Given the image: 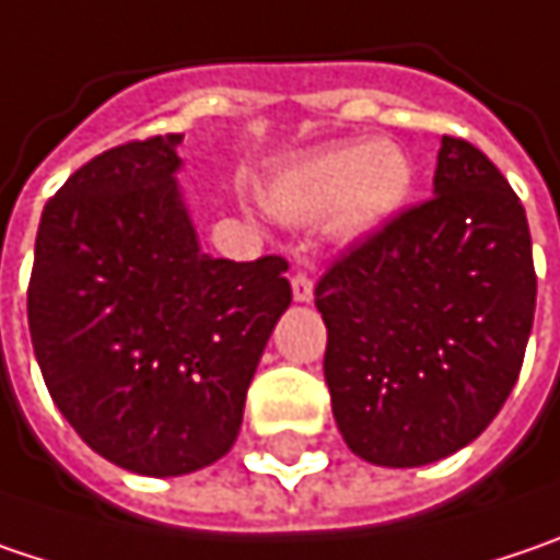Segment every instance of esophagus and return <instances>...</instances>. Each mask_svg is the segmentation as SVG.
Wrapping results in <instances>:
<instances>
[{
	"label": "esophagus",
	"mask_w": 560,
	"mask_h": 560,
	"mask_svg": "<svg viewBox=\"0 0 560 560\" xmlns=\"http://www.w3.org/2000/svg\"><path fill=\"white\" fill-rule=\"evenodd\" d=\"M291 294H294V301H301V304H307L313 298V279L307 272H291Z\"/></svg>",
	"instance_id": "34e87169"
}]
</instances>
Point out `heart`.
Here are the masks:
<instances>
[{
    "label": "heart",
    "instance_id": "obj_1",
    "mask_svg": "<svg viewBox=\"0 0 560 560\" xmlns=\"http://www.w3.org/2000/svg\"><path fill=\"white\" fill-rule=\"evenodd\" d=\"M411 161L396 142H336L294 158L269 186L272 209L288 221L332 212L339 234H368L402 209Z\"/></svg>",
    "mask_w": 560,
    "mask_h": 560
}]
</instances>
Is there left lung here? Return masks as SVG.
<instances>
[{
    "label": "left lung",
    "mask_w": 560,
    "mask_h": 560,
    "mask_svg": "<svg viewBox=\"0 0 560 560\" xmlns=\"http://www.w3.org/2000/svg\"><path fill=\"white\" fill-rule=\"evenodd\" d=\"M336 424L374 466H428L472 444L508 402L536 313L520 196L444 136L434 196L393 214L313 288Z\"/></svg>",
    "instance_id": "obj_1"
}]
</instances>
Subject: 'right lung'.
<instances>
[{"instance_id":"1","label":"right lung","mask_w":560,"mask_h":560,"mask_svg":"<svg viewBox=\"0 0 560 560\" xmlns=\"http://www.w3.org/2000/svg\"><path fill=\"white\" fill-rule=\"evenodd\" d=\"M183 136L79 167L44 206L27 326L84 444L139 476H186L241 431L247 386L291 304L284 256L214 259L177 189Z\"/></svg>"}]
</instances>
